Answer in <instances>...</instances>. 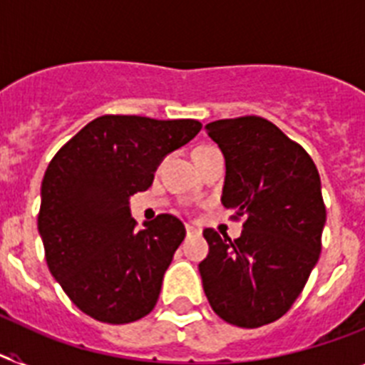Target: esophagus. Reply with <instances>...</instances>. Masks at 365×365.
<instances>
[{"instance_id": "34e87169", "label": "esophagus", "mask_w": 365, "mask_h": 365, "mask_svg": "<svg viewBox=\"0 0 365 365\" xmlns=\"http://www.w3.org/2000/svg\"><path fill=\"white\" fill-rule=\"evenodd\" d=\"M185 232H187V235H198V234H200V230L195 228V226H191V225H185Z\"/></svg>"}]
</instances>
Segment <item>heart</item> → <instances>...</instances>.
Masks as SVG:
<instances>
[{
    "label": "heart",
    "instance_id": "obj_1",
    "mask_svg": "<svg viewBox=\"0 0 365 365\" xmlns=\"http://www.w3.org/2000/svg\"><path fill=\"white\" fill-rule=\"evenodd\" d=\"M207 148H213V146H198V148L195 150V154H198V152H204V150H207Z\"/></svg>",
    "mask_w": 365,
    "mask_h": 365
}]
</instances>
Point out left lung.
Wrapping results in <instances>:
<instances>
[{
    "label": "left lung",
    "mask_w": 365,
    "mask_h": 365,
    "mask_svg": "<svg viewBox=\"0 0 365 365\" xmlns=\"http://www.w3.org/2000/svg\"><path fill=\"white\" fill-rule=\"evenodd\" d=\"M206 131L225 155L220 202L245 222L234 241L204 230L202 286L220 319L258 329L292 308L319 259L327 220L319 173L301 145L262 116L210 122Z\"/></svg>",
    "instance_id": "8db88e82"
}]
</instances>
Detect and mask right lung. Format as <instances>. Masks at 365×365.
<instances>
[{"label":"right lung","mask_w":365,"mask_h":365,"mask_svg":"<svg viewBox=\"0 0 365 365\" xmlns=\"http://www.w3.org/2000/svg\"><path fill=\"white\" fill-rule=\"evenodd\" d=\"M200 128L191 118L98 116L46 168L38 213L46 262L93 319L124 324L154 310L185 226L163 213L137 230L130 197L146 191L165 155Z\"/></svg>","instance_id":"right-lung-1"}]
</instances>
